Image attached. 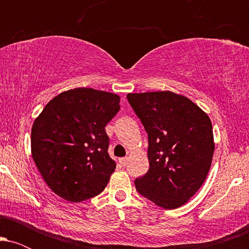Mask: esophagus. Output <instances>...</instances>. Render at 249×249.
<instances>
[{
    "label": "esophagus",
    "mask_w": 249,
    "mask_h": 249,
    "mask_svg": "<svg viewBox=\"0 0 249 249\" xmlns=\"http://www.w3.org/2000/svg\"><path fill=\"white\" fill-rule=\"evenodd\" d=\"M127 160H128L127 157H124V158H122V159H121V164L123 165V166H125V165L127 164Z\"/></svg>",
    "instance_id": "obj_1"
}]
</instances>
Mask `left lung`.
Returning a JSON list of instances; mask_svg holds the SVG:
<instances>
[{"label":"left lung","instance_id":"1","mask_svg":"<svg viewBox=\"0 0 249 249\" xmlns=\"http://www.w3.org/2000/svg\"><path fill=\"white\" fill-rule=\"evenodd\" d=\"M148 137L150 168L134 180L137 191L173 210L201 187L214 152L212 123L192 101L171 91L128 93Z\"/></svg>","mask_w":249,"mask_h":249}]
</instances>
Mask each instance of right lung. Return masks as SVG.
Masks as SVG:
<instances>
[{
  "mask_svg": "<svg viewBox=\"0 0 249 249\" xmlns=\"http://www.w3.org/2000/svg\"><path fill=\"white\" fill-rule=\"evenodd\" d=\"M115 93L78 88L45 105L31 128V154L48 186L79 202L107 187L116 162L107 153L105 126L119 111Z\"/></svg>",
  "mask_w": 249,
  "mask_h": 249,
  "instance_id": "obj_1",
  "label": "right lung"
}]
</instances>
